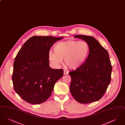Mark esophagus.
Here are the masks:
<instances>
[{"instance_id": "esophagus-1", "label": "esophagus", "mask_w": 125, "mask_h": 125, "mask_svg": "<svg viewBox=\"0 0 125 125\" xmlns=\"http://www.w3.org/2000/svg\"><path fill=\"white\" fill-rule=\"evenodd\" d=\"M68 73H69V72L68 71H67L66 70H64V74H67Z\"/></svg>"}]
</instances>
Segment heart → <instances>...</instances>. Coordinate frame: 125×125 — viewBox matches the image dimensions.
<instances>
[{"label":"heart","mask_w":125,"mask_h":125,"mask_svg":"<svg viewBox=\"0 0 125 125\" xmlns=\"http://www.w3.org/2000/svg\"><path fill=\"white\" fill-rule=\"evenodd\" d=\"M53 49L54 52H50L49 54L50 61L58 65L65 59V65L73 69L83 65L89 52V45L84 41L60 42L55 45Z\"/></svg>","instance_id":"b5f03b06"}]
</instances>
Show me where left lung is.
<instances>
[{
	"label": "left lung",
	"mask_w": 125,
	"mask_h": 125,
	"mask_svg": "<svg viewBox=\"0 0 125 125\" xmlns=\"http://www.w3.org/2000/svg\"><path fill=\"white\" fill-rule=\"evenodd\" d=\"M75 38L88 43L89 54L85 62L75 70L70 72V91L79 103L88 104L100 99L111 80L112 66L107 51L94 37L76 35Z\"/></svg>",
	"instance_id": "left-lung-1"
}]
</instances>
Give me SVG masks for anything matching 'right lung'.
Wrapping results in <instances>:
<instances>
[{"label":"right lung","instance_id":"right-lung-1","mask_svg":"<svg viewBox=\"0 0 125 125\" xmlns=\"http://www.w3.org/2000/svg\"><path fill=\"white\" fill-rule=\"evenodd\" d=\"M63 37L34 36L24 43L13 63L12 80L15 92L31 104H40L51 96L63 70L49 66V51Z\"/></svg>","mask_w":125,"mask_h":125}]
</instances>
